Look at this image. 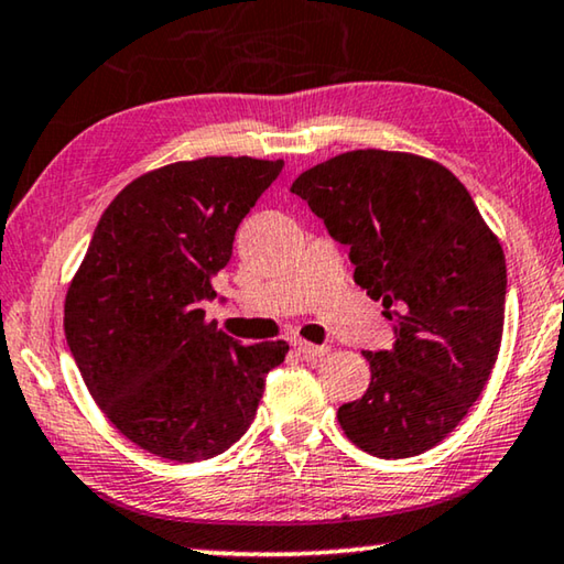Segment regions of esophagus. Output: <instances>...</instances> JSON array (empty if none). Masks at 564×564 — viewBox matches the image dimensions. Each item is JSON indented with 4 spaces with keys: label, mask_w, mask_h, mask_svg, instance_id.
I'll list each match as a JSON object with an SVG mask.
<instances>
[{
    "label": "esophagus",
    "mask_w": 564,
    "mask_h": 564,
    "mask_svg": "<svg viewBox=\"0 0 564 564\" xmlns=\"http://www.w3.org/2000/svg\"><path fill=\"white\" fill-rule=\"evenodd\" d=\"M293 348H296L299 354L303 356H326L328 354V346H316V344H308V341H293Z\"/></svg>",
    "instance_id": "1"
}]
</instances>
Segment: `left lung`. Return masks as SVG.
Listing matches in <instances>:
<instances>
[{"instance_id":"8db88e82","label":"left lung","mask_w":564,"mask_h":564,"mask_svg":"<svg viewBox=\"0 0 564 564\" xmlns=\"http://www.w3.org/2000/svg\"><path fill=\"white\" fill-rule=\"evenodd\" d=\"M291 193L348 246L354 281L394 321L389 351H364L366 394L338 409L359 449L416 457L467 416L495 369L507 265L457 175L434 160L354 150L301 173Z\"/></svg>"}]
</instances>
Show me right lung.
Instances as JSON below:
<instances>
[{"mask_svg": "<svg viewBox=\"0 0 564 564\" xmlns=\"http://www.w3.org/2000/svg\"><path fill=\"white\" fill-rule=\"evenodd\" d=\"M283 160L200 158L140 175L97 223L65 299L89 394L155 457L200 462L248 432L285 341L243 346L205 321L213 275Z\"/></svg>", "mask_w": 564, "mask_h": 564, "instance_id": "add662e5", "label": "right lung"}]
</instances>
